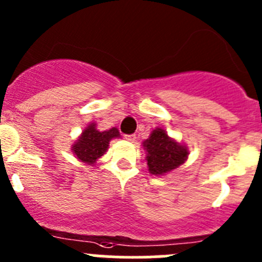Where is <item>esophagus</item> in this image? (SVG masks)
Masks as SVG:
<instances>
[{"label": "esophagus", "mask_w": 262, "mask_h": 262, "mask_svg": "<svg viewBox=\"0 0 262 262\" xmlns=\"http://www.w3.org/2000/svg\"><path fill=\"white\" fill-rule=\"evenodd\" d=\"M125 139L129 142H136L137 136L136 134H125Z\"/></svg>", "instance_id": "1"}]
</instances>
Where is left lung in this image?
I'll use <instances>...</instances> for the list:
<instances>
[{"mask_svg":"<svg viewBox=\"0 0 262 262\" xmlns=\"http://www.w3.org/2000/svg\"><path fill=\"white\" fill-rule=\"evenodd\" d=\"M143 146L148 153V170L152 175H165L178 168L187 158L186 148L171 139L161 128L152 132Z\"/></svg>","mask_w":262,"mask_h":262,"instance_id":"left-lung-1","label":"left lung"}]
</instances>
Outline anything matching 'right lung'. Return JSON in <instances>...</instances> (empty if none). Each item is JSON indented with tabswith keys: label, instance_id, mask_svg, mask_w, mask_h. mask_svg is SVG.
Instances as JSON below:
<instances>
[{
	"label": "right lung",
	"instance_id": "1",
	"mask_svg": "<svg viewBox=\"0 0 262 262\" xmlns=\"http://www.w3.org/2000/svg\"><path fill=\"white\" fill-rule=\"evenodd\" d=\"M119 136L120 134L116 128L99 132L96 129V124H91L82 132L80 139L76 142V144H73L72 150L77 156L78 160L92 165V163L96 162L97 158H100L106 152L109 142Z\"/></svg>",
	"mask_w": 262,
	"mask_h": 262
}]
</instances>
